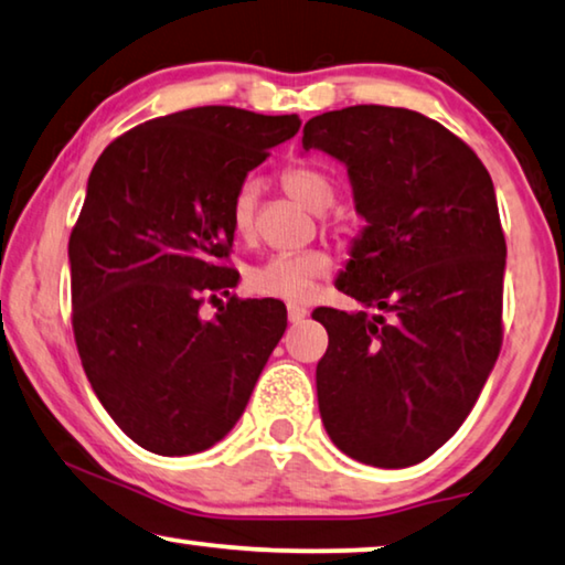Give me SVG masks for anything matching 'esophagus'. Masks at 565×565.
<instances>
[{"label":"esophagus","mask_w":565,"mask_h":565,"mask_svg":"<svg viewBox=\"0 0 565 565\" xmlns=\"http://www.w3.org/2000/svg\"><path fill=\"white\" fill-rule=\"evenodd\" d=\"M306 316H308L306 308L296 306V302H290V306H288V321H290V323H300Z\"/></svg>","instance_id":"1"}]
</instances>
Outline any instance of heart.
Wrapping results in <instances>:
<instances>
[{
	"label": "heart",
	"instance_id": "1",
	"mask_svg": "<svg viewBox=\"0 0 565 565\" xmlns=\"http://www.w3.org/2000/svg\"><path fill=\"white\" fill-rule=\"evenodd\" d=\"M280 183L290 199L302 206L321 214L333 203L337 183L326 170L316 166H290L282 170ZM255 211H257V185L242 183L232 201V226L236 236L249 239L255 234ZM333 257L321 247L302 252H280L269 255L263 263L247 269V288L257 296L280 298V300H302L313 290L318 277L329 275Z\"/></svg>",
	"mask_w": 565,
	"mask_h": 565
}]
</instances>
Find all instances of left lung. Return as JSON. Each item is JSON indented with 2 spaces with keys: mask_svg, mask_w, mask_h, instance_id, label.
<instances>
[{
  "mask_svg": "<svg viewBox=\"0 0 565 565\" xmlns=\"http://www.w3.org/2000/svg\"><path fill=\"white\" fill-rule=\"evenodd\" d=\"M302 150L347 166L366 222L337 280L362 310H313L329 331L318 411L351 459L405 469L459 430L500 356L507 244L492 178L444 125L397 106L318 114Z\"/></svg>",
  "mask_w": 565,
  "mask_h": 565,
  "instance_id": "8db88e82",
  "label": "left lung"
}]
</instances>
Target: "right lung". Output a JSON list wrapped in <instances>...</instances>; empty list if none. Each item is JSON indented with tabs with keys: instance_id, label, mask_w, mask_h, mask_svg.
Returning a JSON list of instances; mask_svg holds the SVG:
<instances>
[{
	"instance_id": "obj_1",
	"label": "right lung",
	"mask_w": 565,
	"mask_h": 565,
	"mask_svg": "<svg viewBox=\"0 0 565 565\" xmlns=\"http://www.w3.org/2000/svg\"><path fill=\"white\" fill-rule=\"evenodd\" d=\"M298 129V114L199 106L129 129L88 175L68 242L73 333L104 411L147 451L218 444L282 339L280 300L199 308L236 285L222 263L234 193Z\"/></svg>"
}]
</instances>
